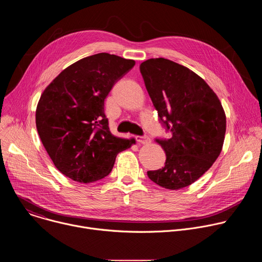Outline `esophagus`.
Listing matches in <instances>:
<instances>
[{
	"label": "esophagus",
	"instance_id": "obj_1",
	"mask_svg": "<svg viewBox=\"0 0 262 262\" xmlns=\"http://www.w3.org/2000/svg\"><path fill=\"white\" fill-rule=\"evenodd\" d=\"M137 141L139 143H141V144H149V143L151 142V139L145 135V136H138L137 137Z\"/></svg>",
	"mask_w": 262,
	"mask_h": 262
}]
</instances>
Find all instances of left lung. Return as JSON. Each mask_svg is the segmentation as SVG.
I'll return each mask as SVG.
<instances>
[{
  "instance_id": "8db88e82",
  "label": "left lung",
  "mask_w": 262,
  "mask_h": 262,
  "mask_svg": "<svg viewBox=\"0 0 262 262\" xmlns=\"http://www.w3.org/2000/svg\"><path fill=\"white\" fill-rule=\"evenodd\" d=\"M140 71L161 124L172 135L156 138L166 162L147 175L165 189H182L200 178L220 156L225 112L205 81L189 68L157 58L143 62Z\"/></svg>"
}]
</instances>
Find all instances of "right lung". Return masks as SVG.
<instances>
[{
    "label": "right lung",
    "instance_id": "add662e5",
    "mask_svg": "<svg viewBox=\"0 0 262 262\" xmlns=\"http://www.w3.org/2000/svg\"><path fill=\"white\" fill-rule=\"evenodd\" d=\"M107 53L84 58L64 69L43 91L36 127L56 168L74 181L107 176L117 155L136 143L112 135L104 99L135 66Z\"/></svg>",
    "mask_w": 262,
    "mask_h": 262
}]
</instances>
